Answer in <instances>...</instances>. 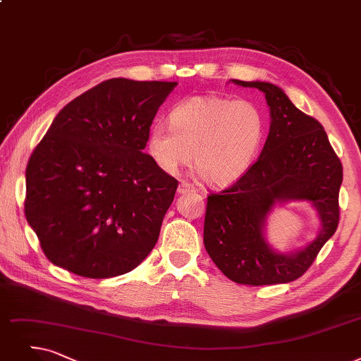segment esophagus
<instances>
[{"label":"esophagus","mask_w":361,"mask_h":361,"mask_svg":"<svg viewBox=\"0 0 361 361\" xmlns=\"http://www.w3.org/2000/svg\"><path fill=\"white\" fill-rule=\"evenodd\" d=\"M179 194H190V192H195V186L190 182H180L179 183V188H178Z\"/></svg>","instance_id":"obj_1"}]
</instances>
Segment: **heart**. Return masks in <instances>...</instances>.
Returning a JSON list of instances; mask_svg holds the SVG:
<instances>
[{
	"label": "heart",
	"instance_id": "1",
	"mask_svg": "<svg viewBox=\"0 0 361 361\" xmlns=\"http://www.w3.org/2000/svg\"><path fill=\"white\" fill-rule=\"evenodd\" d=\"M262 111L250 100L192 96L170 112V126L155 123L148 133V152L169 175L194 166L214 186L240 180L261 152L265 139Z\"/></svg>",
	"mask_w": 361,
	"mask_h": 361
}]
</instances>
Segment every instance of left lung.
Segmentation results:
<instances>
[{"label": "left lung", "mask_w": 361, "mask_h": 361, "mask_svg": "<svg viewBox=\"0 0 361 361\" xmlns=\"http://www.w3.org/2000/svg\"><path fill=\"white\" fill-rule=\"evenodd\" d=\"M233 82L264 92L271 127L246 175L207 197L204 246L216 267L238 284L289 283L312 265L338 228L342 163L323 126L299 111L277 85ZM290 199L310 200L319 213L322 231L304 250L279 254L264 240V221L274 205Z\"/></svg>", "instance_id": "8db88e82"}]
</instances>
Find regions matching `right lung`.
Segmentation results:
<instances>
[{
    "label": "right lung",
    "instance_id": "1",
    "mask_svg": "<svg viewBox=\"0 0 361 361\" xmlns=\"http://www.w3.org/2000/svg\"><path fill=\"white\" fill-rule=\"evenodd\" d=\"M176 84L111 78L56 115L27 161L25 198L51 264L111 279L151 253L178 180L143 149Z\"/></svg>",
    "mask_w": 361,
    "mask_h": 361
}]
</instances>
